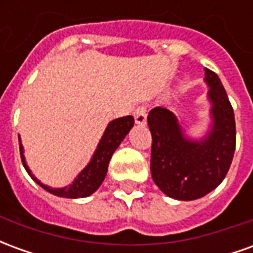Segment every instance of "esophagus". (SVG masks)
I'll use <instances>...</instances> for the list:
<instances>
[{"mask_svg": "<svg viewBox=\"0 0 253 253\" xmlns=\"http://www.w3.org/2000/svg\"><path fill=\"white\" fill-rule=\"evenodd\" d=\"M134 119H135V123L139 125V126L146 125V121H148L146 108H145V107H138L137 110H135V112H134Z\"/></svg>", "mask_w": 253, "mask_h": 253, "instance_id": "1", "label": "esophagus"}]
</instances>
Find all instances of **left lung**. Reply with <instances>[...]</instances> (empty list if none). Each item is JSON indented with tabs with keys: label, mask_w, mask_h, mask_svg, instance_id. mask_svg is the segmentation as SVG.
I'll list each match as a JSON object with an SVG mask.
<instances>
[{
	"label": "left lung",
	"mask_w": 253,
	"mask_h": 253,
	"mask_svg": "<svg viewBox=\"0 0 253 253\" xmlns=\"http://www.w3.org/2000/svg\"><path fill=\"white\" fill-rule=\"evenodd\" d=\"M205 84L209 122L201 137L190 135L183 121L168 108L156 107L148 116L153 138L152 177L165 195L177 201L199 199L215 190L233 160V108L219 77L209 69H205Z\"/></svg>",
	"instance_id": "1"
}]
</instances>
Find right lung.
I'll return each instance as SVG.
<instances>
[{
  "instance_id": "add662e5",
  "label": "right lung",
  "mask_w": 253,
  "mask_h": 253,
  "mask_svg": "<svg viewBox=\"0 0 253 253\" xmlns=\"http://www.w3.org/2000/svg\"><path fill=\"white\" fill-rule=\"evenodd\" d=\"M132 126H134V118L131 115L111 121L105 127L104 132L100 138L99 143L96 146V150L92 154L88 164L85 165V168L74 177V180L70 184H67L65 187L47 186L44 183H42L32 173V170L30 169V167L25 161L24 146H23L21 138L19 135L21 161H23L25 170L32 177V180L35 181L36 184H39L43 190H46L47 192H50V194L55 196H61V198H69V199L86 198V196L92 195L93 192H96L97 188L101 186V183L104 181L112 154H114L116 149L119 148V145L126 138L127 134L130 132Z\"/></svg>"
}]
</instances>
